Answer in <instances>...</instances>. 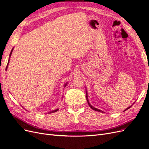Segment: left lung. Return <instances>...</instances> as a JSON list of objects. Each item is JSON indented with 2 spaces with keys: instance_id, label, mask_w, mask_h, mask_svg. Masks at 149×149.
<instances>
[{
  "instance_id": "8db88e82",
  "label": "left lung",
  "mask_w": 149,
  "mask_h": 149,
  "mask_svg": "<svg viewBox=\"0 0 149 149\" xmlns=\"http://www.w3.org/2000/svg\"><path fill=\"white\" fill-rule=\"evenodd\" d=\"M86 99H87V103H88V106L91 107V108L93 109V110H94V111H98V112H103V111H101V110H100V109H97V108H94V107H93L91 104V103H89V102H88V96H87V91H86ZM132 106H130V107H128V108H127L125 110V111H126V110H127V109H128L129 108H130L131 107H132Z\"/></svg>"
}]
</instances>
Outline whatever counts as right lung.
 <instances>
[{"instance_id": "obj_1", "label": "right lung", "mask_w": 149, "mask_h": 149, "mask_svg": "<svg viewBox=\"0 0 149 149\" xmlns=\"http://www.w3.org/2000/svg\"><path fill=\"white\" fill-rule=\"evenodd\" d=\"M13 48L11 49V52H10V56H9V59H8V63H7V67H6V69H5V70L7 71V68H8V63H9V61H10V57H11V53H12V52H13ZM67 86V83L66 84H65V86H64V87ZM58 110V109H55V110H53V111H50V112H49L48 113L49 114H51V113H52V112H56V111H57Z\"/></svg>"}]
</instances>
